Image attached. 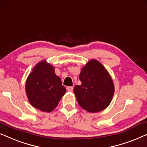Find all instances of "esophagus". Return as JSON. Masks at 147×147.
<instances>
[{"label":"esophagus","mask_w":147,"mask_h":147,"mask_svg":"<svg viewBox=\"0 0 147 147\" xmlns=\"http://www.w3.org/2000/svg\"><path fill=\"white\" fill-rule=\"evenodd\" d=\"M66 89H67V91L71 92L73 91V87H66Z\"/></svg>","instance_id":"34e87169"}]
</instances>
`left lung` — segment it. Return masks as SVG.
<instances>
[{
	"mask_svg": "<svg viewBox=\"0 0 147 147\" xmlns=\"http://www.w3.org/2000/svg\"><path fill=\"white\" fill-rule=\"evenodd\" d=\"M81 85L74 88L80 106L90 113L99 112L109 105L114 93L112 79L105 68L97 60H91L82 68Z\"/></svg>",
	"mask_w": 147,
	"mask_h": 147,
	"instance_id": "1",
	"label": "left lung"
}]
</instances>
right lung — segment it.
<instances>
[{"mask_svg":"<svg viewBox=\"0 0 147 147\" xmlns=\"http://www.w3.org/2000/svg\"><path fill=\"white\" fill-rule=\"evenodd\" d=\"M25 91L31 105L42 111L50 112L65 94L66 88L55 74L53 66L42 60L35 66L27 77Z\"/></svg>","mask_w":147,"mask_h":147,"instance_id":"1","label":"right lung"}]
</instances>
